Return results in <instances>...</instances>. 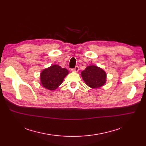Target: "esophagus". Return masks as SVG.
<instances>
[{
  "mask_svg": "<svg viewBox=\"0 0 146 146\" xmlns=\"http://www.w3.org/2000/svg\"><path fill=\"white\" fill-rule=\"evenodd\" d=\"M78 70H79L78 66H76V67H75L74 68L72 69V71H73V72H78Z\"/></svg>",
  "mask_w": 146,
  "mask_h": 146,
  "instance_id": "esophagus-1",
  "label": "esophagus"
}]
</instances>
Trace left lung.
Masks as SVG:
<instances>
[{"mask_svg":"<svg viewBox=\"0 0 146 146\" xmlns=\"http://www.w3.org/2000/svg\"><path fill=\"white\" fill-rule=\"evenodd\" d=\"M106 73L98 66H89L81 72L83 80L88 86L92 88H98L106 83Z\"/></svg>","mask_w":146,"mask_h":146,"instance_id":"8db88e82","label":"left lung"}]
</instances>
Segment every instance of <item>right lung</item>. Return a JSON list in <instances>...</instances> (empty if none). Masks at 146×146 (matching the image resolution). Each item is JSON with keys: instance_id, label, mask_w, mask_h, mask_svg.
Returning a JSON list of instances; mask_svg holds the SVG:
<instances>
[{"instance_id": "right-lung-1", "label": "right lung", "mask_w": 146, "mask_h": 146, "mask_svg": "<svg viewBox=\"0 0 146 146\" xmlns=\"http://www.w3.org/2000/svg\"><path fill=\"white\" fill-rule=\"evenodd\" d=\"M68 74V70L58 65H52L44 69L41 73L40 80L42 85L49 90H55L63 82Z\"/></svg>"}]
</instances>
